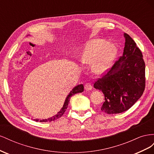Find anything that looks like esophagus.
Wrapping results in <instances>:
<instances>
[{
  "label": "esophagus",
  "instance_id": "34e87169",
  "mask_svg": "<svg viewBox=\"0 0 154 154\" xmlns=\"http://www.w3.org/2000/svg\"><path fill=\"white\" fill-rule=\"evenodd\" d=\"M84 87H85V89L86 91H91L92 88V87L91 84V83H85Z\"/></svg>",
  "mask_w": 154,
  "mask_h": 154
}]
</instances>
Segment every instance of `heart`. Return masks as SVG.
Here are the masks:
<instances>
[{"mask_svg": "<svg viewBox=\"0 0 154 154\" xmlns=\"http://www.w3.org/2000/svg\"><path fill=\"white\" fill-rule=\"evenodd\" d=\"M116 53L113 44L103 40H93L86 44L80 56L83 64H92V70L96 74L104 72L111 65Z\"/></svg>", "mask_w": 154, "mask_h": 154, "instance_id": "1", "label": "heart"}]
</instances>
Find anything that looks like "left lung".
Returning a JSON list of instances; mask_svg holds the SVG:
<instances>
[{"mask_svg": "<svg viewBox=\"0 0 154 154\" xmlns=\"http://www.w3.org/2000/svg\"><path fill=\"white\" fill-rule=\"evenodd\" d=\"M124 38L123 55L94 83V87L105 96L101 110L109 114L128 110L140 98L145 88V63L141 51L125 32Z\"/></svg>", "mask_w": 154, "mask_h": 154, "instance_id": "1", "label": "left lung"}]
</instances>
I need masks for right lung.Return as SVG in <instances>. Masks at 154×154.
<instances>
[{
	"label": "right lung",
	"instance_id": "1",
	"mask_svg": "<svg viewBox=\"0 0 154 154\" xmlns=\"http://www.w3.org/2000/svg\"><path fill=\"white\" fill-rule=\"evenodd\" d=\"M83 91H84V87H83V85L82 84L81 85H78L77 86H76L75 87H74L72 88V90L70 92V93L69 94V95L67 96L66 101L64 102V104L63 105V107L60 110V111H59L57 113V114H56L55 116H53L50 118L48 119H33L35 122H53V121L57 119L58 118H60V117H62L63 116V114H64L65 112H66L67 106L69 105V100H70V97H71L72 96H73L74 94H77V93H80V92H82Z\"/></svg>",
	"mask_w": 154,
	"mask_h": 154
}]
</instances>
